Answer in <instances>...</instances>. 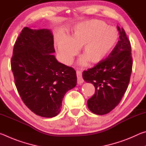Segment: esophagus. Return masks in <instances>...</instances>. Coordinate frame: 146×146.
Returning a JSON list of instances; mask_svg holds the SVG:
<instances>
[{
	"label": "esophagus",
	"mask_w": 146,
	"mask_h": 146,
	"mask_svg": "<svg viewBox=\"0 0 146 146\" xmlns=\"http://www.w3.org/2000/svg\"><path fill=\"white\" fill-rule=\"evenodd\" d=\"M76 76H77V83L81 84L84 82V79L82 76V72L80 71H76Z\"/></svg>",
	"instance_id": "34e87169"
}]
</instances>
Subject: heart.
<instances>
[{
	"instance_id": "obj_1",
	"label": "heart",
	"mask_w": 146,
	"mask_h": 146,
	"mask_svg": "<svg viewBox=\"0 0 146 146\" xmlns=\"http://www.w3.org/2000/svg\"><path fill=\"white\" fill-rule=\"evenodd\" d=\"M118 32L115 27L98 20L83 22L74 27L70 36L59 33L56 35L59 58L62 62L68 64L81 47L84 56L80 64L85 65L88 60L98 63L106 58L117 44Z\"/></svg>"
}]
</instances>
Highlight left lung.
I'll return each instance as SVG.
<instances>
[{
  "label": "left lung",
  "instance_id": "8db88e82",
  "mask_svg": "<svg viewBox=\"0 0 146 146\" xmlns=\"http://www.w3.org/2000/svg\"><path fill=\"white\" fill-rule=\"evenodd\" d=\"M120 40L107 58L95 67L83 71L86 82L93 84L95 94L88 100V107L96 115L112 111L122 100L129 85L132 71L131 47L125 32L117 26Z\"/></svg>",
  "mask_w": 146,
  "mask_h": 146
}]
</instances>
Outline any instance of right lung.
Returning <instances> with one entry per match:
<instances>
[{"mask_svg": "<svg viewBox=\"0 0 146 146\" xmlns=\"http://www.w3.org/2000/svg\"><path fill=\"white\" fill-rule=\"evenodd\" d=\"M50 29L25 27L14 45L11 60L15 83L32 112L51 118L61 110L63 98L76 85V71L58 62Z\"/></svg>", "mask_w": 146, "mask_h": 146, "instance_id": "1", "label": "right lung"}]
</instances>
